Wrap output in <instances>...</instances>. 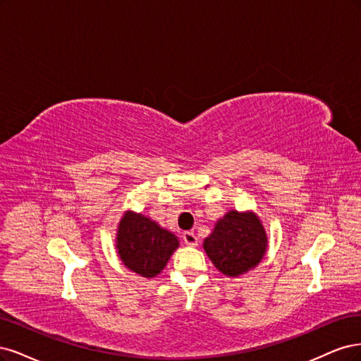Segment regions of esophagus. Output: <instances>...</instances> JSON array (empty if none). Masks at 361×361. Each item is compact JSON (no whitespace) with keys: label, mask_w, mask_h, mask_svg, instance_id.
Wrapping results in <instances>:
<instances>
[{"label":"esophagus","mask_w":361,"mask_h":361,"mask_svg":"<svg viewBox=\"0 0 361 361\" xmlns=\"http://www.w3.org/2000/svg\"><path fill=\"white\" fill-rule=\"evenodd\" d=\"M183 240H184L185 244H188V246H192V247L197 244V237L195 235V232H192V231H185L183 234Z\"/></svg>","instance_id":"esophagus-1"}]
</instances>
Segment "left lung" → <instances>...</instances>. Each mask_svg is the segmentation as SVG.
<instances>
[{
  "mask_svg": "<svg viewBox=\"0 0 361 361\" xmlns=\"http://www.w3.org/2000/svg\"><path fill=\"white\" fill-rule=\"evenodd\" d=\"M202 246L220 273L237 277L261 262L269 238L259 217L253 212L231 210L217 220Z\"/></svg>",
  "mask_w": 361,
  "mask_h": 361,
  "instance_id": "1",
  "label": "left lung"
}]
</instances>
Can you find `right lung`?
<instances>
[{"mask_svg": "<svg viewBox=\"0 0 361 361\" xmlns=\"http://www.w3.org/2000/svg\"><path fill=\"white\" fill-rule=\"evenodd\" d=\"M115 246L127 269L142 277H154L165 269L180 241L149 217L126 212L118 224Z\"/></svg>", "mask_w": 361, "mask_h": 361, "instance_id": "obj_1", "label": "right lung"}]
</instances>
